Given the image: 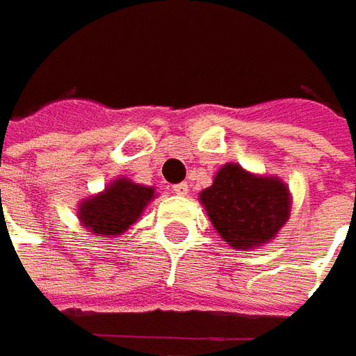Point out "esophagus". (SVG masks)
Instances as JSON below:
<instances>
[{
    "label": "esophagus",
    "mask_w": 356,
    "mask_h": 356,
    "mask_svg": "<svg viewBox=\"0 0 356 356\" xmlns=\"http://www.w3.org/2000/svg\"><path fill=\"white\" fill-rule=\"evenodd\" d=\"M174 194H178V196H186L188 192H190V188H188V182H182V184H176L174 188Z\"/></svg>",
    "instance_id": "obj_1"
}]
</instances>
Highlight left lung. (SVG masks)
Wrapping results in <instances>:
<instances>
[{
	"label": "left lung",
	"mask_w": 356,
	"mask_h": 356,
	"mask_svg": "<svg viewBox=\"0 0 356 356\" xmlns=\"http://www.w3.org/2000/svg\"><path fill=\"white\" fill-rule=\"evenodd\" d=\"M198 198L218 236L239 252L275 239L291 213V194L281 178L253 174L236 162L216 172Z\"/></svg>",
	"instance_id": "8db88e82"
}]
</instances>
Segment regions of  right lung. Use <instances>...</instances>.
Masks as SVG:
<instances>
[{
    "label": "right lung",
    "mask_w": 356,
    "mask_h": 356,
    "mask_svg": "<svg viewBox=\"0 0 356 356\" xmlns=\"http://www.w3.org/2000/svg\"><path fill=\"white\" fill-rule=\"evenodd\" d=\"M156 198L152 186L132 182L120 176L104 186L103 192L83 198L76 204V218L90 238H120L138 222L146 206Z\"/></svg>",
    "instance_id": "1"
}]
</instances>
